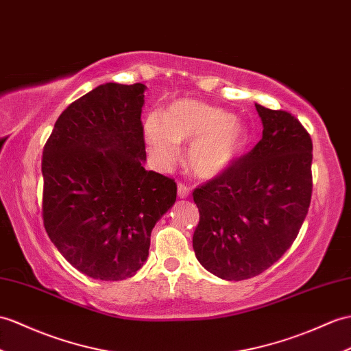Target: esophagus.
Wrapping results in <instances>:
<instances>
[{"mask_svg":"<svg viewBox=\"0 0 351 351\" xmlns=\"http://www.w3.org/2000/svg\"><path fill=\"white\" fill-rule=\"evenodd\" d=\"M190 189H189V185H185V184H182V182H179L178 184V195L181 199H186L190 195Z\"/></svg>","mask_w":351,"mask_h":351,"instance_id":"obj_1","label":"esophagus"}]
</instances>
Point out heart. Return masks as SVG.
Segmentation results:
<instances>
[{"mask_svg":"<svg viewBox=\"0 0 351 351\" xmlns=\"http://www.w3.org/2000/svg\"><path fill=\"white\" fill-rule=\"evenodd\" d=\"M146 148L154 165L167 169L179 157V143L191 142L186 161L194 175L210 179L224 173L247 142V127L230 112L197 100L182 99L165 115L151 113L143 125Z\"/></svg>","mask_w":351,"mask_h":351,"instance_id":"1","label":"heart"}]
</instances>
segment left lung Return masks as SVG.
Instances as JSON below:
<instances>
[{
  "mask_svg": "<svg viewBox=\"0 0 351 351\" xmlns=\"http://www.w3.org/2000/svg\"><path fill=\"white\" fill-rule=\"evenodd\" d=\"M256 109L263 124L260 142L193 193L200 214L195 257L227 281L252 278L278 262L311 203V137L291 113Z\"/></svg>",
  "mask_w": 351,
  "mask_h": 351,
  "instance_id": "left-lung-1",
  "label": "left lung"
}]
</instances>
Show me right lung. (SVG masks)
<instances>
[{"instance_id":"obj_1","label":"right lung","mask_w":351,"mask_h":351,"mask_svg":"<svg viewBox=\"0 0 351 351\" xmlns=\"http://www.w3.org/2000/svg\"><path fill=\"white\" fill-rule=\"evenodd\" d=\"M143 84L109 82L73 101L43 149V223L67 262L94 280L133 276L176 182L145 170Z\"/></svg>"}]
</instances>
